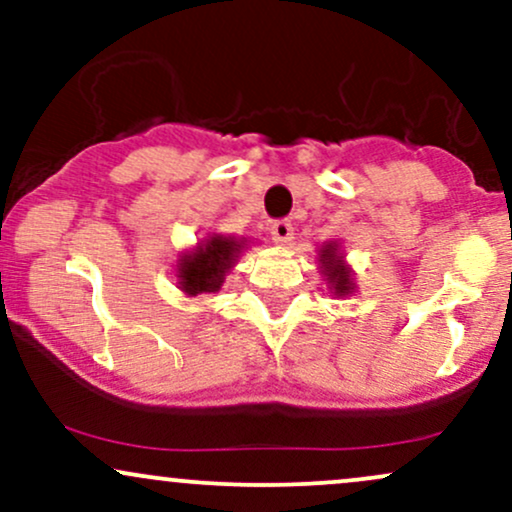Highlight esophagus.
I'll use <instances>...</instances> for the list:
<instances>
[{
	"label": "esophagus",
	"instance_id": "esophagus-1",
	"mask_svg": "<svg viewBox=\"0 0 512 512\" xmlns=\"http://www.w3.org/2000/svg\"><path fill=\"white\" fill-rule=\"evenodd\" d=\"M269 231H272L274 243H279V245H289L291 243V238H293L291 221H274Z\"/></svg>",
	"mask_w": 512,
	"mask_h": 512
}]
</instances>
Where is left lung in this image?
<instances>
[{"instance_id": "8db88e82", "label": "left lung", "mask_w": 512, "mask_h": 512, "mask_svg": "<svg viewBox=\"0 0 512 512\" xmlns=\"http://www.w3.org/2000/svg\"><path fill=\"white\" fill-rule=\"evenodd\" d=\"M320 262H322V269H325L327 281H330L332 291L337 293V296H349V293L354 291V281H351L349 267H346L342 255H339V245L337 243L322 245Z\"/></svg>"}]
</instances>
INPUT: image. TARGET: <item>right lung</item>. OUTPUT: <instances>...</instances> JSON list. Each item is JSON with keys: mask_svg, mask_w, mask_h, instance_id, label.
Returning a JSON list of instances; mask_svg holds the SVG:
<instances>
[{"mask_svg": "<svg viewBox=\"0 0 512 512\" xmlns=\"http://www.w3.org/2000/svg\"><path fill=\"white\" fill-rule=\"evenodd\" d=\"M245 243L226 236H209L178 262V284L187 296L219 291L226 272L238 260Z\"/></svg>", "mask_w": 512, "mask_h": 512, "instance_id": "1", "label": "right lung"}]
</instances>
